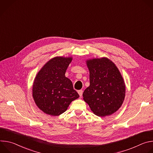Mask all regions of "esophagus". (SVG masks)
Here are the masks:
<instances>
[{
  "label": "esophagus",
  "mask_w": 153,
  "mask_h": 153,
  "mask_svg": "<svg viewBox=\"0 0 153 153\" xmlns=\"http://www.w3.org/2000/svg\"><path fill=\"white\" fill-rule=\"evenodd\" d=\"M77 92H78V93H79V94L80 97H82V94H83V91L80 90H79Z\"/></svg>",
  "instance_id": "1"
}]
</instances>
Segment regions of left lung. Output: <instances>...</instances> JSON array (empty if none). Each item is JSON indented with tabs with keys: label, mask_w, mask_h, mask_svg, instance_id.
<instances>
[{
	"label": "left lung",
	"mask_w": 153,
	"mask_h": 153,
	"mask_svg": "<svg viewBox=\"0 0 153 153\" xmlns=\"http://www.w3.org/2000/svg\"><path fill=\"white\" fill-rule=\"evenodd\" d=\"M90 71V86L83 93L84 101L94 114L110 116L122 106L125 96V84L118 68L107 57L86 60Z\"/></svg>",
	"instance_id": "left-lung-1"
}]
</instances>
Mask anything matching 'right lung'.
I'll return each mask as SVG.
<instances>
[{"instance_id": "add662e5", "label": "right lung", "mask_w": 153, "mask_h": 153, "mask_svg": "<svg viewBox=\"0 0 153 153\" xmlns=\"http://www.w3.org/2000/svg\"><path fill=\"white\" fill-rule=\"evenodd\" d=\"M72 57L57 56L48 60L37 73L33 85L34 102L43 113L57 116L66 111L79 97L73 83L65 77Z\"/></svg>"}]
</instances>
